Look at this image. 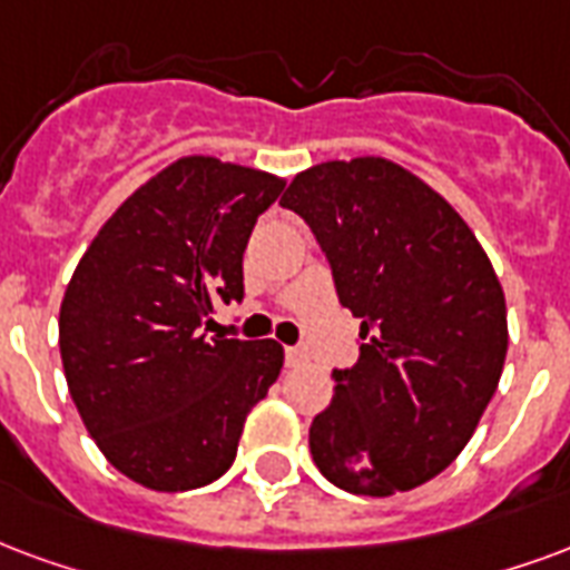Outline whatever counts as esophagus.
<instances>
[{"label": "esophagus", "instance_id": "esophagus-1", "mask_svg": "<svg viewBox=\"0 0 570 570\" xmlns=\"http://www.w3.org/2000/svg\"><path fill=\"white\" fill-rule=\"evenodd\" d=\"M305 350H298V347H286V365H293V368H296V365H305Z\"/></svg>", "mask_w": 570, "mask_h": 570}]
</instances>
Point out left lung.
<instances>
[{
  "instance_id": "left-lung-1",
  "label": "left lung",
  "mask_w": 570,
  "mask_h": 570,
  "mask_svg": "<svg viewBox=\"0 0 570 570\" xmlns=\"http://www.w3.org/2000/svg\"><path fill=\"white\" fill-rule=\"evenodd\" d=\"M281 205L317 235L362 320L360 362L332 371L311 456L353 495L420 487L462 453L499 386L508 307L492 263L444 196L381 156L307 168Z\"/></svg>"
}]
</instances>
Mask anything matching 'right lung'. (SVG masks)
<instances>
[{"instance_id":"right-lung-1","label":"right lung","mask_w":570,"mask_h":570,"mask_svg":"<svg viewBox=\"0 0 570 570\" xmlns=\"http://www.w3.org/2000/svg\"><path fill=\"white\" fill-rule=\"evenodd\" d=\"M284 180L184 156L92 238L60 307L71 402L120 474L156 492L223 478L253 404L284 368L277 341L205 335L242 302L244 247Z\"/></svg>"}]
</instances>
